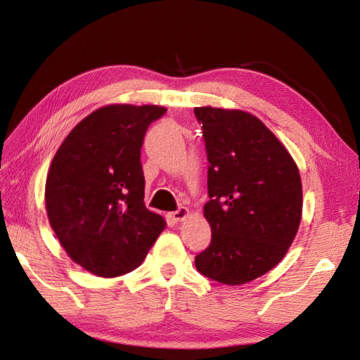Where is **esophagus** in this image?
<instances>
[{"instance_id": "obj_1", "label": "esophagus", "mask_w": 360, "mask_h": 360, "mask_svg": "<svg viewBox=\"0 0 360 360\" xmlns=\"http://www.w3.org/2000/svg\"><path fill=\"white\" fill-rule=\"evenodd\" d=\"M188 211L187 208H184V206H182V208H179V210H176V211H173V212H169V219H172L173 222H181V221H184V219L188 216Z\"/></svg>"}]
</instances>
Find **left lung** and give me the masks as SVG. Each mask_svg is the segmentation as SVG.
Listing matches in <instances>:
<instances>
[{"instance_id":"8db88e82","label":"left lung","mask_w":360,"mask_h":360,"mask_svg":"<svg viewBox=\"0 0 360 360\" xmlns=\"http://www.w3.org/2000/svg\"><path fill=\"white\" fill-rule=\"evenodd\" d=\"M208 152L203 216L211 245L195 257L202 275L227 285L254 281L288 254L302 221L300 172L270 129L251 112L195 108Z\"/></svg>"}]
</instances>
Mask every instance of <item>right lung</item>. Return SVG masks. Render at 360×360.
I'll return each mask as SVG.
<instances>
[{
    "instance_id": "1",
    "label": "right lung",
    "mask_w": 360,
    "mask_h": 360,
    "mask_svg": "<svg viewBox=\"0 0 360 360\" xmlns=\"http://www.w3.org/2000/svg\"><path fill=\"white\" fill-rule=\"evenodd\" d=\"M167 112L157 105H106L60 144L46 179V211L60 245L92 275L135 270L167 227L144 205L139 162L146 130Z\"/></svg>"
}]
</instances>
